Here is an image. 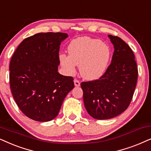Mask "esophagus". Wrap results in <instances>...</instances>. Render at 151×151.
<instances>
[{"mask_svg": "<svg viewBox=\"0 0 151 151\" xmlns=\"http://www.w3.org/2000/svg\"><path fill=\"white\" fill-rule=\"evenodd\" d=\"M74 85H75L76 87H79V86L80 85V83L77 79H75L74 80Z\"/></svg>", "mask_w": 151, "mask_h": 151, "instance_id": "esophagus-1", "label": "esophagus"}]
</instances>
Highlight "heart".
Wrapping results in <instances>:
<instances>
[{
	"mask_svg": "<svg viewBox=\"0 0 151 151\" xmlns=\"http://www.w3.org/2000/svg\"><path fill=\"white\" fill-rule=\"evenodd\" d=\"M68 55L61 53L60 63L68 75L76 73L79 66L80 75L87 80L99 79L104 75L110 60V49L101 41L89 37H78L68 46Z\"/></svg>",
	"mask_w": 151,
	"mask_h": 151,
	"instance_id": "heart-1",
	"label": "heart"
}]
</instances>
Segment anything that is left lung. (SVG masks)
<instances>
[{
	"instance_id": "8db88e82",
	"label": "left lung",
	"mask_w": 151,
	"mask_h": 151,
	"mask_svg": "<svg viewBox=\"0 0 151 151\" xmlns=\"http://www.w3.org/2000/svg\"><path fill=\"white\" fill-rule=\"evenodd\" d=\"M108 37L114 48L110 65L99 80L80 85L88 114L99 120L114 118L128 108L138 76L134 55L130 46L118 37Z\"/></svg>"
}]
</instances>
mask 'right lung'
Here are the masks:
<instances>
[{"label":"right lung","instance_id":"add662e5","mask_svg":"<svg viewBox=\"0 0 151 151\" xmlns=\"http://www.w3.org/2000/svg\"><path fill=\"white\" fill-rule=\"evenodd\" d=\"M67 37L62 32L34 35L19 44L11 59L12 93L21 111L32 120L54 119L73 89V78L58 72L60 46Z\"/></svg>","mask_w":151,"mask_h":151}]
</instances>
